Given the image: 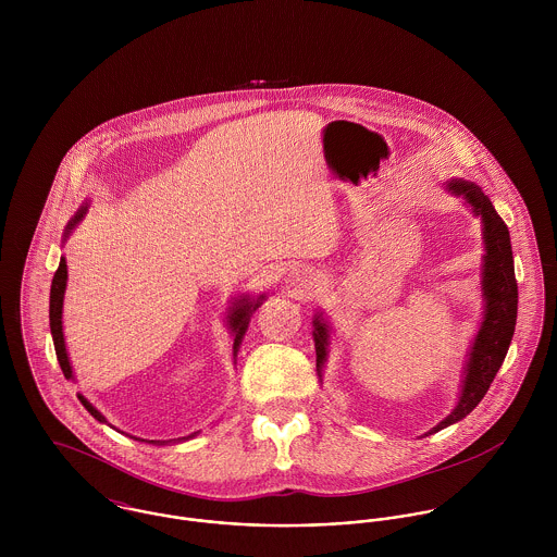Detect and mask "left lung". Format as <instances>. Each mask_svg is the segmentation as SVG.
<instances>
[{
    "label": "left lung",
    "instance_id": "8db88e82",
    "mask_svg": "<svg viewBox=\"0 0 557 557\" xmlns=\"http://www.w3.org/2000/svg\"><path fill=\"white\" fill-rule=\"evenodd\" d=\"M448 188L457 195H463L468 203L474 206V212L482 216L484 223V265H482V289H484V321L478 330L476 341L470 354V362L466 369V382L459 405L455 411L433 426L431 433H437L459 420H463L493 384L506 351L510 347L515 323H517V278L512 263L510 234L502 216L495 212L488 197L478 188L476 184L466 180H453ZM327 345V327L315 319V351H318V371L325 360Z\"/></svg>",
    "mask_w": 557,
    "mask_h": 557
}]
</instances>
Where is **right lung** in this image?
I'll use <instances>...</instances> for the list:
<instances>
[{"instance_id":"obj_1","label":"right lung","mask_w":557,"mask_h":557,"mask_svg":"<svg viewBox=\"0 0 557 557\" xmlns=\"http://www.w3.org/2000/svg\"><path fill=\"white\" fill-rule=\"evenodd\" d=\"M83 214H85V208L79 210V214H77L75 221L69 225V230H73V227L79 223L81 219H83ZM66 276H69V272H66V259H62V261H60V268L55 270L53 283H51L49 321H51L53 345H55V354H58V362H60V367H62V373H64L66 380H73V369H71V362H69V354H66V345H64V334H62V302H64ZM257 307H259V302H248V300H239V302H236L234 313L230 315V325H232V330H234V334H236V338H234V351H238L242 336H244V332H246V327H248V321H250V315H252V311H255ZM79 400L83 403V407H85L96 420L107 422L104 416H102L96 407H91L83 397H79ZM152 444H154V442H152Z\"/></svg>"}]
</instances>
